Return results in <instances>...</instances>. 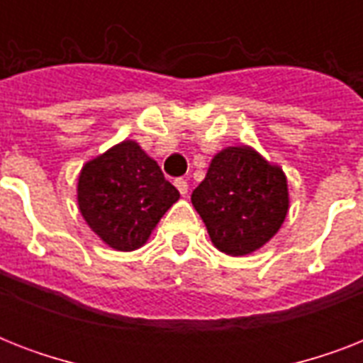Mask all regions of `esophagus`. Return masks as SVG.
<instances>
[{
  "instance_id": "obj_1",
  "label": "esophagus",
  "mask_w": 363,
  "mask_h": 363,
  "mask_svg": "<svg viewBox=\"0 0 363 363\" xmlns=\"http://www.w3.org/2000/svg\"><path fill=\"white\" fill-rule=\"evenodd\" d=\"M175 186H177V190L182 194V196H186V194H188V182L184 181V179H177Z\"/></svg>"
}]
</instances>
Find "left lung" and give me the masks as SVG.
Segmentation results:
<instances>
[{
    "mask_svg": "<svg viewBox=\"0 0 363 363\" xmlns=\"http://www.w3.org/2000/svg\"><path fill=\"white\" fill-rule=\"evenodd\" d=\"M192 205L218 250L245 256L264 247L286 218V177L250 147H228L213 158Z\"/></svg>",
    "mask_w": 363,
    "mask_h": 363,
    "instance_id": "obj_1",
    "label": "left lung"
}]
</instances>
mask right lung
<instances>
[{
	"label": "right lung",
	"mask_w": 363,
	"mask_h": 363,
	"mask_svg": "<svg viewBox=\"0 0 363 363\" xmlns=\"http://www.w3.org/2000/svg\"><path fill=\"white\" fill-rule=\"evenodd\" d=\"M77 198L92 232L128 252L147 242L179 190L135 141H122L82 167Z\"/></svg>",
	"instance_id": "1"
}]
</instances>
